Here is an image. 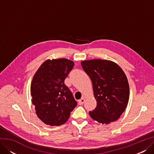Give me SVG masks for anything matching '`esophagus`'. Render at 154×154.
I'll return each instance as SVG.
<instances>
[{"instance_id": "34e87169", "label": "esophagus", "mask_w": 154, "mask_h": 154, "mask_svg": "<svg viewBox=\"0 0 154 154\" xmlns=\"http://www.w3.org/2000/svg\"><path fill=\"white\" fill-rule=\"evenodd\" d=\"M85 98H84V97H82L81 99H80V100H79V103L80 105H82V104L85 102Z\"/></svg>"}]
</instances>
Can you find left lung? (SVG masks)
<instances>
[{
    "label": "left lung",
    "mask_w": 154,
    "mask_h": 154,
    "mask_svg": "<svg viewBox=\"0 0 154 154\" xmlns=\"http://www.w3.org/2000/svg\"><path fill=\"white\" fill-rule=\"evenodd\" d=\"M83 69L91 79L97 106L90 116L101 124L117 120L127 107L129 85L123 70L114 62L93 59L81 62Z\"/></svg>",
    "instance_id": "left-lung-1"
}]
</instances>
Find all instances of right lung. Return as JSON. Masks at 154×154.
Here are the masks:
<instances>
[{"label":"right lung","instance_id":"obj_1","mask_svg":"<svg viewBox=\"0 0 154 154\" xmlns=\"http://www.w3.org/2000/svg\"><path fill=\"white\" fill-rule=\"evenodd\" d=\"M74 66L67 59H48L35 72L30 93L37 117L46 125L59 126L66 123L77 106L64 80Z\"/></svg>","mask_w":154,"mask_h":154}]
</instances>
